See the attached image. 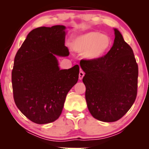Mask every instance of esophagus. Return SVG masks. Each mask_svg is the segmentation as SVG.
Instances as JSON below:
<instances>
[{"label":"esophagus","instance_id":"obj_1","mask_svg":"<svg viewBox=\"0 0 149 149\" xmlns=\"http://www.w3.org/2000/svg\"><path fill=\"white\" fill-rule=\"evenodd\" d=\"M84 75H85V73L83 72V71H80V72H79V80H82L83 77H84Z\"/></svg>","mask_w":149,"mask_h":149}]
</instances>
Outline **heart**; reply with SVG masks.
Returning a JSON list of instances; mask_svg holds the SVG:
<instances>
[{
  "mask_svg": "<svg viewBox=\"0 0 149 149\" xmlns=\"http://www.w3.org/2000/svg\"><path fill=\"white\" fill-rule=\"evenodd\" d=\"M112 39L107 34L91 31L77 36L72 40L71 49L77 53H83L84 59L94 62L100 60L111 50Z\"/></svg>",
  "mask_w": 149,
  "mask_h": 149,
  "instance_id": "heart-1",
  "label": "heart"
}]
</instances>
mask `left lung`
<instances>
[{"label":"left lung","instance_id":"8db88e82","mask_svg":"<svg viewBox=\"0 0 149 149\" xmlns=\"http://www.w3.org/2000/svg\"><path fill=\"white\" fill-rule=\"evenodd\" d=\"M115 40L100 60H83L87 108L95 119L114 122L125 115L137 95L138 67L132 49L114 28Z\"/></svg>","mask_w":149,"mask_h":149}]
</instances>
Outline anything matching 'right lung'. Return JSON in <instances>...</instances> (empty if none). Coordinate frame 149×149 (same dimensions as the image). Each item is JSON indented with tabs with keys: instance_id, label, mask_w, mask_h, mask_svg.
<instances>
[{
	"instance_id": "obj_1",
	"label": "right lung",
	"mask_w": 149,
	"mask_h": 149,
	"mask_svg": "<svg viewBox=\"0 0 149 149\" xmlns=\"http://www.w3.org/2000/svg\"><path fill=\"white\" fill-rule=\"evenodd\" d=\"M66 26L39 27L28 34L14 59L13 98L28 119L46 124L58 119L67 93L78 81L79 66L61 70L57 56L69 55Z\"/></svg>"
}]
</instances>
